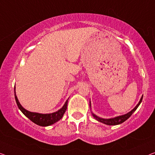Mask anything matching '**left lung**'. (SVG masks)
Masks as SVG:
<instances>
[{
    "label": "left lung",
    "mask_w": 155,
    "mask_h": 155,
    "mask_svg": "<svg viewBox=\"0 0 155 155\" xmlns=\"http://www.w3.org/2000/svg\"><path fill=\"white\" fill-rule=\"evenodd\" d=\"M143 97V95L142 96V97H141V98H140V101H139L138 104H137V105L136 106V107H135L134 110H132L131 111H130V112H129L128 113H127V114H124V115H121V116L117 117H115V118L109 119H104L100 118V117L95 116V115L93 114V116L94 117V118L96 119L98 121L102 122V123H103V124H107V125H110V126L118 125V124H122V123H123V122H124L126 120H127V119L129 118L130 116H131L133 113H134L135 111L136 110V109L138 107L139 105H140V104L141 103V102H142Z\"/></svg>",
    "instance_id": "1"
}]
</instances>
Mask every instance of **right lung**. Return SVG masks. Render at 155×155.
<instances>
[{
    "label": "right lung",
    "instance_id": "right-lung-1",
    "mask_svg": "<svg viewBox=\"0 0 155 155\" xmlns=\"http://www.w3.org/2000/svg\"><path fill=\"white\" fill-rule=\"evenodd\" d=\"M15 100H16L17 104L18 106L19 110L21 112L25 115L27 118H29L31 121H33L34 124H37V125L41 126H48L52 124H55V122L58 121L62 118L63 115H64V112H66L67 107V102H68V100L65 102L64 106L58 110V112L51 113V114H39V113L36 112H31L25 110V108L22 107L21 105L19 103L18 99L16 94H15Z\"/></svg>",
    "mask_w": 155,
    "mask_h": 155
}]
</instances>
